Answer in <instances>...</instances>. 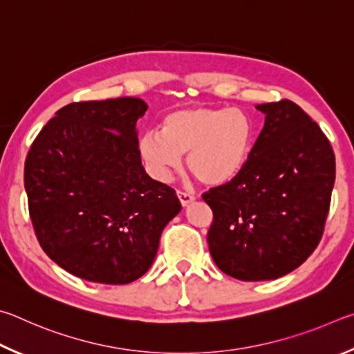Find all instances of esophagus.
Here are the masks:
<instances>
[{
	"label": "esophagus",
	"instance_id": "esophagus-1",
	"mask_svg": "<svg viewBox=\"0 0 354 354\" xmlns=\"http://www.w3.org/2000/svg\"><path fill=\"white\" fill-rule=\"evenodd\" d=\"M177 196H178V199H180V203L183 207H188L191 202L196 201V196L191 193H187V191H177Z\"/></svg>",
	"mask_w": 354,
	"mask_h": 354
}]
</instances>
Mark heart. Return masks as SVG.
<instances>
[{
	"instance_id": "b5f03b06",
	"label": "heart",
	"mask_w": 354,
	"mask_h": 354,
	"mask_svg": "<svg viewBox=\"0 0 354 354\" xmlns=\"http://www.w3.org/2000/svg\"><path fill=\"white\" fill-rule=\"evenodd\" d=\"M252 140L253 124L243 110L194 107L167 115L161 132L142 136L140 152L160 180H167L188 153L189 171L208 187H221L244 167Z\"/></svg>"
}]
</instances>
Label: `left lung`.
Masks as SVG:
<instances>
[{
    "label": "left lung",
    "mask_w": 354,
    "mask_h": 354,
    "mask_svg": "<svg viewBox=\"0 0 354 354\" xmlns=\"http://www.w3.org/2000/svg\"><path fill=\"white\" fill-rule=\"evenodd\" d=\"M263 130L232 182L203 194L213 209L208 247L216 266L243 281L275 280L319 245L336 160L330 141L288 99L257 105Z\"/></svg>",
    "instance_id": "8db88e82"
}]
</instances>
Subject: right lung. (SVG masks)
Masks as SVG:
<instances>
[{
    "label": "right lung",
    "instance_id": "add662e5",
    "mask_svg": "<svg viewBox=\"0 0 354 354\" xmlns=\"http://www.w3.org/2000/svg\"><path fill=\"white\" fill-rule=\"evenodd\" d=\"M138 97L73 102L55 111L24 161V189L43 252L86 281L127 284L151 268L176 191L141 165Z\"/></svg>",
    "mask_w": 354,
    "mask_h": 354
}]
</instances>
